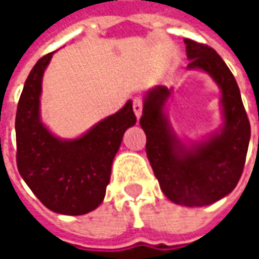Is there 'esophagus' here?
I'll list each match as a JSON object with an SVG mask.
<instances>
[{
    "label": "esophagus",
    "mask_w": 259,
    "mask_h": 259,
    "mask_svg": "<svg viewBox=\"0 0 259 259\" xmlns=\"http://www.w3.org/2000/svg\"><path fill=\"white\" fill-rule=\"evenodd\" d=\"M133 109H134V114L137 118H140L143 114V99L141 98H135L134 105H133Z\"/></svg>",
    "instance_id": "34e87169"
}]
</instances>
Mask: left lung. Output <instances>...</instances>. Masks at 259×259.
<instances>
[{
    "mask_svg": "<svg viewBox=\"0 0 259 259\" xmlns=\"http://www.w3.org/2000/svg\"><path fill=\"white\" fill-rule=\"evenodd\" d=\"M189 70H202L221 89L222 126L200 140L180 138L167 115L173 89L157 85L144 96L140 125L160 187L173 203L212 204L236 187L244 170L251 125L232 72L212 47L184 38Z\"/></svg>",
    "mask_w": 259,
    "mask_h": 259,
    "instance_id": "8db88e82",
    "label": "left lung"
}]
</instances>
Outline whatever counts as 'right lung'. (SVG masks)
Instances as JSON below:
<instances>
[{
	"label": "right lung",
	"instance_id": "right-lung-1",
	"mask_svg": "<svg viewBox=\"0 0 259 259\" xmlns=\"http://www.w3.org/2000/svg\"><path fill=\"white\" fill-rule=\"evenodd\" d=\"M55 52L43 56L25 80L15 116L17 167L37 199L52 212L89 213L104 200L115 155L125 131L137 122L133 101L77 138H60L41 121L40 96L46 67Z\"/></svg>",
	"mask_w": 259,
	"mask_h": 259
}]
</instances>
